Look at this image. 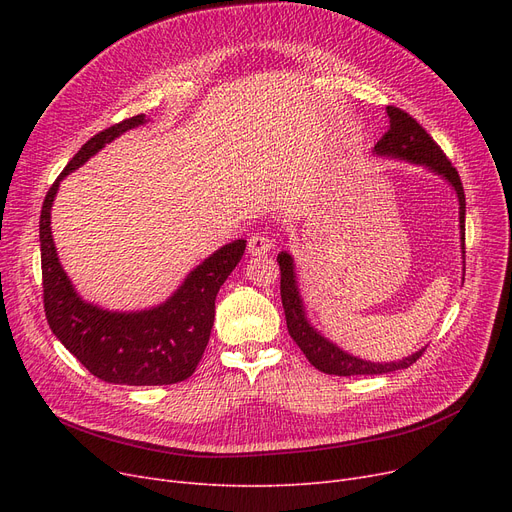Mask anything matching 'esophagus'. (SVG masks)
Segmentation results:
<instances>
[{
  "instance_id": "esophagus-1",
  "label": "esophagus",
  "mask_w": 512,
  "mask_h": 512,
  "mask_svg": "<svg viewBox=\"0 0 512 512\" xmlns=\"http://www.w3.org/2000/svg\"><path fill=\"white\" fill-rule=\"evenodd\" d=\"M247 247H249L251 255H265L274 247V240L267 232H255V234H251Z\"/></svg>"
}]
</instances>
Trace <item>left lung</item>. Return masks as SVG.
Masks as SVG:
<instances>
[{
    "label": "left lung",
    "mask_w": 512,
    "mask_h": 512,
    "mask_svg": "<svg viewBox=\"0 0 512 512\" xmlns=\"http://www.w3.org/2000/svg\"><path fill=\"white\" fill-rule=\"evenodd\" d=\"M386 114L390 118V128L378 141V145L373 147V151L378 155L400 157V159L413 161V164H421L429 170H434L454 186L456 195H459V205H461L459 220H461V242H463V253H465V191H463L459 172H456V168L450 164V159L444 155L440 145L429 137L427 130L411 114L394 105L386 107ZM278 263H280V294H282V307L286 315L288 334L294 342L299 344L303 355L309 359V363L315 369L330 375H344V378H348V375H380V373L407 369L425 353V348H421V351L402 361L371 363L340 351L336 344H332L324 336H319L309 326L301 297H299L292 257L282 251L278 255Z\"/></svg>",
    "instance_id": "8db88e82"
}]
</instances>
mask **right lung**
Instances as JSON below:
<instances>
[{
	"mask_svg": "<svg viewBox=\"0 0 512 512\" xmlns=\"http://www.w3.org/2000/svg\"><path fill=\"white\" fill-rule=\"evenodd\" d=\"M141 124L143 114L97 132L47 191L39 220L43 307L51 332L101 382L168 386L195 373L209 342L215 297L245 253L247 240H234L207 257L164 305L139 313H112L80 301L58 261L49 228L60 180L122 132Z\"/></svg>",
	"mask_w": 512,
	"mask_h": 512,
	"instance_id": "right-lung-1",
	"label": "right lung"
}]
</instances>
